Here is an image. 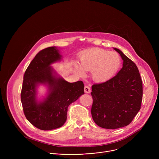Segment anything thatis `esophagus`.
<instances>
[{
	"mask_svg": "<svg viewBox=\"0 0 159 159\" xmlns=\"http://www.w3.org/2000/svg\"><path fill=\"white\" fill-rule=\"evenodd\" d=\"M84 92H85V93H90V92H91V90H90V89L89 87L85 85V86L84 87Z\"/></svg>",
	"mask_w": 159,
	"mask_h": 159,
	"instance_id": "obj_1",
	"label": "esophagus"
}]
</instances>
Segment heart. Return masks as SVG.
Segmentation results:
<instances>
[{
  "label": "heart",
  "instance_id": "obj_1",
  "mask_svg": "<svg viewBox=\"0 0 159 159\" xmlns=\"http://www.w3.org/2000/svg\"><path fill=\"white\" fill-rule=\"evenodd\" d=\"M81 66L74 63V69L79 75L85 71H91L93 80L97 82L107 81L118 70L121 60L119 55L102 48H94L83 51L80 53Z\"/></svg>",
  "mask_w": 159,
  "mask_h": 159
}]
</instances>
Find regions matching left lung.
Returning a JSON list of instances; mask_svg holds the SVG:
<instances>
[{
    "instance_id": "left-lung-1",
    "label": "left lung",
    "mask_w": 159,
    "mask_h": 159,
    "mask_svg": "<svg viewBox=\"0 0 159 159\" xmlns=\"http://www.w3.org/2000/svg\"><path fill=\"white\" fill-rule=\"evenodd\" d=\"M123 60L115 77L92 86V117L99 126L116 129L128 125L141 108L142 80L138 67L121 50L114 48Z\"/></svg>"
}]
</instances>
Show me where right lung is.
Here are the masks:
<instances>
[{
  "label": "right lung",
  "mask_w": 159,
  "mask_h": 159,
  "mask_svg": "<svg viewBox=\"0 0 159 159\" xmlns=\"http://www.w3.org/2000/svg\"><path fill=\"white\" fill-rule=\"evenodd\" d=\"M58 48L51 47L40 51L25 73L20 99L26 119L41 130L62 126L66 120L69 106L84 94L82 81L70 83L60 77L50 66L60 61ZM39 84L49 87L48 96L40 102L36 99Z\"/></svg>",
  "instance_id": "1"
}]
</instances>
